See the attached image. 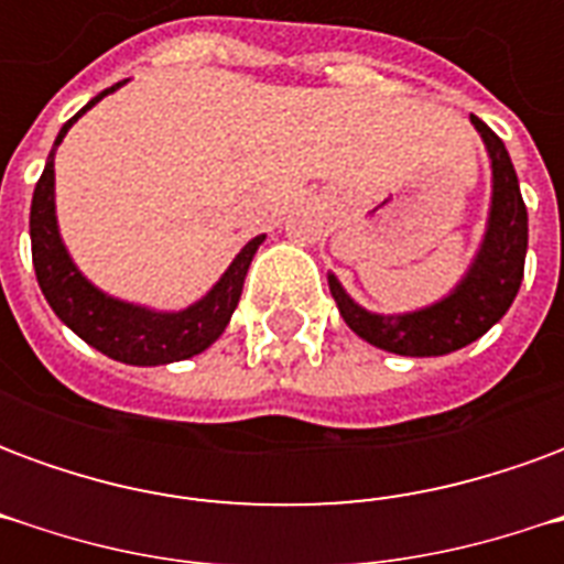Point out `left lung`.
I'll list each match as a JSON object with an SVG mask.
<instances>
[{"mask_svg": "<svg viewBox=\"0 0 564 564\" xmlns=\"http://www.w3.org/2000/svg\"><path fill=\"white\" fill-rule=\"evenodd\" d=\"M471 123L484 139L489 156L492 196H489L484 238L459 283L432 305L404 314H378L350 299L341 281L329 271V293L341 311L344 323L362 341L375 344L387 354L444 356L468 347L508 314V307L520 293L525 247H529V214L522 205L520 181L505 141L480 117H471Z\"/></svg>", "mask_w": 564, "mask_h": 564, "instance_id": "obj_1", "label": "left lung"}]
</instances>
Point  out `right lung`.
Wrapping results in <instances>:
<instances>
[{
    "instance_id": "1",
    "label": "right lung",
    "mask_w": 564,
    "mask_h": 564,
    "mask_svg": "<svg viewBox=\"0 0 564 564\" xmlns=\"http://www.w3.org/2000/svg\"><path fill=\"white\" fill-rule=\"evenodd\" d=\"M123 84L127 80L93 96L90 102L59 129L54 148L47 153V162H44L42 177L35 184V193H32V265H35V278H39L47 305L54 307L56 317L63 319L80 341H87L99 354L111 356L117 362H127V366H169V362H181V359L208 350L210 344L226 332L235 307H238V299H241V290H245L247 269L257 257L259 245L265 241V235L250 238L235 253L229 269L220 274V281L181 311H160V307L117 299V295L99 290L75 265V259L59 235V220H56V148L63 144L68 129L78 123V117L87 115L93 105L102 102L108 93L120 90Z\"/></svg>"
}]
</instances>
